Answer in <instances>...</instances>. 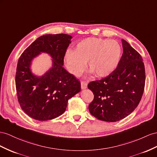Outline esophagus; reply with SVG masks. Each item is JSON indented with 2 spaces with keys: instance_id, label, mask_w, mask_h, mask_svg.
<instances>
[{
  "instance_id": "esophagus-1",
  "label": "esophagus",
  "mask_w": 157,
  "mask_h": 157,
  "mask_svg": "<svg viewBox=\"0 0 157 157\" xmlns=\"http://www.w3.org/2000/svg\"><path fill=\"white\" fill-rule=\"evenodd\" d=\"M81 87L82 89H86V88L87 87V83L86 82H83V81H82L81 82Z\"/></svg>"
}]
</instances>
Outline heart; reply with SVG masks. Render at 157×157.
I'll return each mask as SVG.
<instances>
[{"mask_svg":"<svg viewBox=\"0 0 157 157\" xmlns=\"http://www.w3.org/2000/svg\"><path fill=\"white\" fill-rule=\"evenodd\" d=\"M121 54V46L115 40L87 38L77 44L75 50H67L64 60L68 70L75 77L83 74L87 62L91 74L105 77L117 67Z\"/></svg>","mask_w":157,"mask_h":157,"instance_id":"b5f03b06","label":"heart"}]
</instances>
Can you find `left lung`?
Segmentation results:
<instances>
[{
	"label": "left lung",
	"mask_w": 157,
	"mask_h": 157,
	"mask_svg": "<svg viewBox=\"0 0 157 157\" xmlns=\"http://www.w3.org/2000/svg\"><path fill=\"white\" fill-rule=\"evenodd\" d=\"M121 42L123 53L116 69L87 86L94 95L89 105L90 113L107 122L118 121L130 115L138 106L145 85L141 56L125 40Z\"/></svg>",
	"instance_id": "left-lung-1"
}]
</instances>
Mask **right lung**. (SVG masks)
<instances>
[{
	"instance_id": "1",
	"label": "right lung",
	"mask_w": 157,
	"mask_h": 157,
	"mask_svg": "<svg viewBox=\"0 0 157 157\" xmlns=\"http://www.w3.org/2000/svg\"><path fill=\"white\" fill-rule=\"evenodd\" d=\"M71 36L46 34L38 38L20 57L15 77L18 101L26 114L38 121L58 117L65 112L68 99L81 90V83L64 69L63 58ZM40 52L52 58V67L42 77L31 74L30 64Z\"/></svg>"
}]
</instances>
